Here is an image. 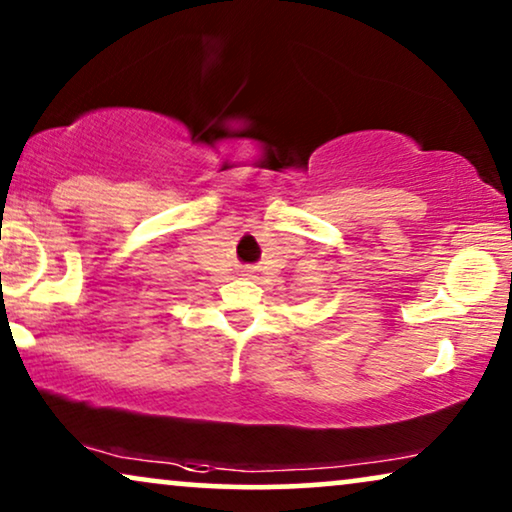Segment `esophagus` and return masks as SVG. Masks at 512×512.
<instances>
[{"mask_svg":"<svg viewBox=\"0 0 512 512\" xmlns=\"http://www.w3.org/2000/svg\"><path fill=\"white\" fill-rule=\"evenodd\" d=\"M244 277H256L254 270H244Z\"/></svg>","mask_w":512,"mask_h":512,"instance_id":"34e87169","label":"esophagus"}]
</instances>
